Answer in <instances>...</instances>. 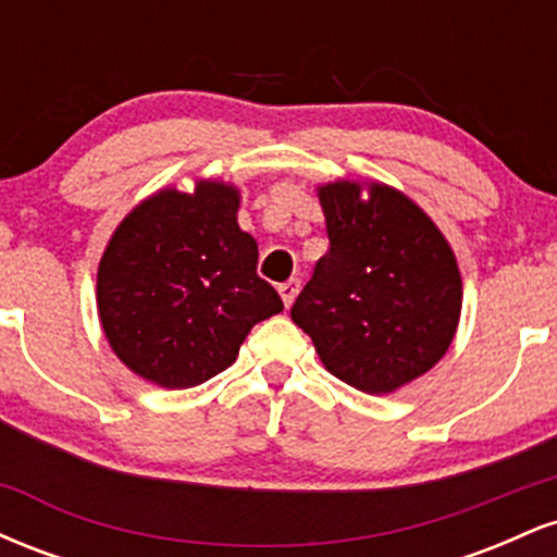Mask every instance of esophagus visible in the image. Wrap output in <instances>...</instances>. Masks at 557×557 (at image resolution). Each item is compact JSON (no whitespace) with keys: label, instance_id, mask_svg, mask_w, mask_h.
<instances>
[{"label":"esophagus","instance_id":"obj_1","mask_svg":"<svg viewBox=\"0 0 557 557\" xmlns=\"http://www.w3.org/2000/svg\"><path fill=\"white\" fill-rule=\"evenodd\" d=\"M298 293H300V280H298V277L287 280V283L280 285V298H283L285 309H290V306H293V300L298 298Z\"/></svg>","mask_w":557,"mask_h":557}]
</instances>
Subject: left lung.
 <instances>
[{"instance_id":"1","label":"left lung","mask_w":557,"mask_h":557,"mask_svg":"<svg viewBox=\"0 0 557 557\" xmlns=\"http://www.w3.org/2000/svg\"><path fill=\"white\" fill-rule=\"evenodd\" d=\"M330 251L290 317L324 369L345 385L387 395L426 374L450 348L463 283L430 214L385 183L317 188Z\"/></svg>"}]
</instances>
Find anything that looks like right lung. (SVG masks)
<instances>
[{
    "label": "right lung",
    "mask_w": 557,
    "mask_h": 557,
    "mask_svg": "<svg viewBox=\"0 0 557 557\" xmlns=\"http://www.w3.org/2000/svg\"><path fill=\"white\" fill-rule=\"evenodd\" d=\"M240 190L196 181L131 209L101 253L96 309L107 343L140 380L183 389L238 359L261 319L283 311L257 274L259 246L238 225Z\"/></svg>",
    "instance_id": "obj_1"
}]
</instances>
